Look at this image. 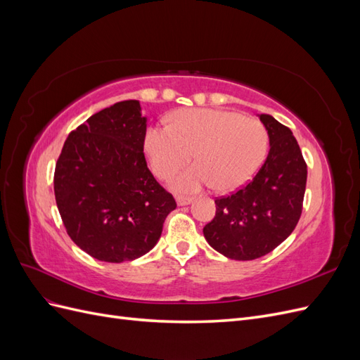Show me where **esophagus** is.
Returning a JSON list of instances; mask_svg holds the SVG:
<instances>
[{"instance_id": "esophagus-1", "label": "esophagus", "mask_w": 360, "mask_h": 360, "mask_svg": "<svg viewBox=\"0 0 360 360\" xmlns=\"http://www.w3.org/2000/svg\"><path fill=\"white\" fill-rule=\"evenodd\" d=\"M176 201H177L179 205H188V204L192 202V198L191 197H183V195H177Z\"/></svg>"}]
</instances>
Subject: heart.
<instances>
[{
  "label": "heart",
  "mask_w": 360,
  "mask_h": 360,
  "mask_svg": "<svg viewBox=\"0 0 360 360\" xmlns=\"http://www.w3.org/2000/svg\"><path fill=\"white\" fill-rule=\"evenodd\" d=\"M144 148L150 168L162 180L188 165L192 153L198 165L174 180L179 192L210 186L221 192L242 188L263 165L269 134L257 118L236 111L193 108L171 115V126L147 130Z\"/></svg>",
  "instance_id": "obj_1"
}]
</instances>
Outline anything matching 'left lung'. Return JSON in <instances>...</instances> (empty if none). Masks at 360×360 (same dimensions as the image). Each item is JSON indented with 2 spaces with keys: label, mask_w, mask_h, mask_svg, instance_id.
<instances>
[{
  "label": "left lung",
  "mask_w": 360,
  "mask_h": 360,
  "mask_svg": "<svg viewBox=\"0 0 360 360\" xmlns=\"http://www.w3.org/2000/svg\"><path fill=\"white\" fill-rule=\"evenodd\" d=\"M270 150L246 186L216 198V214L204 226L209 245L226 258L248 261L279 246L296 228L307 188V162L291 130L269 114L259 115Z\"/></svg>",
  "instance_id": "obj_1"
}]
</instances>
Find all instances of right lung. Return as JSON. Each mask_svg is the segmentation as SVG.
I'll use <instances>...</instances> for the list:
<instances>
[{
    "label": "right lung",
    "instance_id": "obj_1",
    "mask_svg": "<svg viewBox=\"0 0 360 360\" xmlns=\"http://www.w3.org/2000/svg\"><path fill=\"white\" fill-rule=\"evenodd\" d=\"M146 130L139 102L123 101L85 120L63 146L53 174L58 212L72 240L96 259L143 257L177 207L147 167Z\"/></svg>",
    "mask_w": 360,
    "mask_h": 360
}]
</instances>
